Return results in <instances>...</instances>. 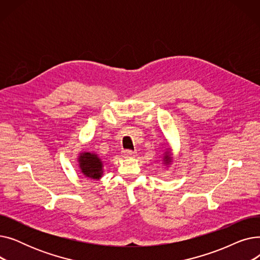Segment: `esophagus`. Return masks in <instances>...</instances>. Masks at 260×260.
<instances>
[{"instance_id": "1", "label": "esophagus", "mask_w": 260, "mask_h": 260, "mask_svg": "<svg viewBox=\"0 0 260 260\" xmlns=\"http://www.w3.org/2000/svg\"><path fill=\"white\" fill-rule=\"evenodd\" d=\"M123 154V157L125 158H131V157H134L136 155V152H133V151H129V149H124V151L122 152Z\"/></svg>"}]
</instances>
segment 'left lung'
Listing matches in <instances>:
<instances>
[{"label": "left lung", "mask_w": 260, "mask_h": 260, "mask_svg": "<svg viewBox=\"0 0 260 260\" xmlns=\"http://www.w3.org/2000/svg\"><path fill=\"white\" fill-rule=\"evenodd\" d=\"M171 160H172V157H171L170 153H167V154H166V156H165V162H166L167 165H168V163H170V162H171Z\"/></svg>", "instance_id": "left-lung-1"}]
</instances>
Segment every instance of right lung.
Returning <instances> with one entry per match:
<instances>
[{
    "mask_svg": "<svg viewBox=\"0 0 260 260\" xmlns=\"http://www.w3.org/2000/svg\"><path fill=\"white\" fill-rule=\"evenodd\" d=\"M81 172L91 179H99L102 176V161L98 155L92 153H81L78 158Z\"/></svg>",
    "mask_w": 260,
    "mask_h": 260,
    "instance_id": "obj_1",
    "label": "right lung"
}]
</instances>
